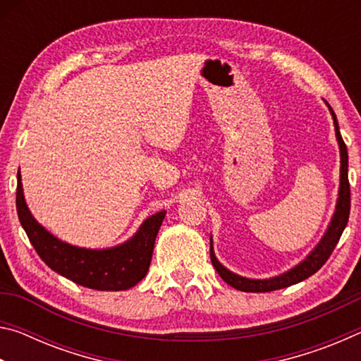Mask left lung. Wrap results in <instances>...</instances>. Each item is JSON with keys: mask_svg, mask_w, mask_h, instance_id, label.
<instances>
[{"mask_svg": "<svg viewBox=\"0 0 361 361\" xmlns=\"http://www.w3.org/2000/svg\"><path fill=\"white\" fill-rule=\"evenodd\" d=\"M328 108L333 116L336 138H338L339 151H341V183H339V197H338V204H336V212L331 218V223H329L328 229L325 232V235L322 237L319 245L310 252L307 258L299 262L298 266L290 269L288 272L280 274L277 277L264 279V280L245 279L228 271V269H226L221 262L216 259L215 252H213V243L210 239L212 264L216 269L219 277H221L226 283L231 285L232 288L247 291V293H267V291L286 288V286L302 282V280H305L307 277L314 276V274L319 271L323 264H325L329 256H331L334 247L338 245L342 232H344L347 226V221H349V213H350V185H349V175H347V170H349V156H347V146L341 137L336 114L331 106L328 105Z\"/></svg>", "mask_w": 361, "mask_h": 361, "instance_id": "left-lung-1", "label": "left lung"}]
</instances>
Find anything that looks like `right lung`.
<instances>
[{
	"instance_id": "right-lung-1",
	"label": "right lung",
	"mask_w": 361,
	"mask_h": 361,
	"mask_svg": "<svg viewBox=\"0 0 361 361\" xmlns=\"http://www.w3.org/2000/svg\"><path fill=\"white\" fill-rule=\"evenodd\" d=\"M16 205L22 228L25 229L39 258L52 271L70 279L71 282L100 291L129 290L145 279L152 258L156 235L166 216V212H159L145 219L137 234L122 245L89 250L59 240L36 221L23 197L20 172H17Z\"/></svg>"
}]
</instances>
